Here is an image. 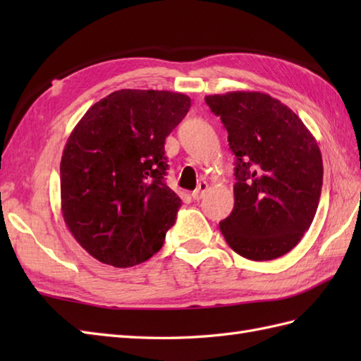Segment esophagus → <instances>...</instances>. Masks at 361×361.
I'll return each instance as SVG.
<instances>
[{"mask_svg": "<svg viewBox=\"0 0 361 361\" xmlns=\"http://www.w3.org/2000/svg\"><path fill=\"white\" fill-rule=\"evenodd\" d=\"M206 190H208V183H206V181H200V183H198L197 189L192 192V198H194V200H197V202L200 200V198L204 195Z\"/></svg>", "mask_w": 361, "mask_h": 361, "instance_id": "34e87169", "label": "esophagus"}]
</instances>
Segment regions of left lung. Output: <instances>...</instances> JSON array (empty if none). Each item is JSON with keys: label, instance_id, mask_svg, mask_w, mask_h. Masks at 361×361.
<instances>
[{"label": "left lung", "instance_id": "1", "mask_svg": "<svg viewBox=\"0 0 361 361\" xmlns=\"http://www.w3.org/2000/svg\"><path fill=\"white\" fill-rule=\"evenodd\" d=\"M235 155L234 209L220 231L237 255L271 260L295 248L315 217L323 158L315 137L278 99L259 91L204 97Z\"/></svg>", "mask_w": 361, "mask_h": 361}]
</instances>
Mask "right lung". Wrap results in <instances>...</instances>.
<instances>
[{"label": "right lung", "mask_w": 361, "mask_h": 361, "mask_svg": "<svg viewBox=\"0 0 361 361\" xmlns=\"http://www.w3.org/2000/svg\"><path fill=\"white\" fill-rule=\"evenodd\" d=\"M189 109L181 93L119 90L91 106L68 137L63 220L99 262L133 267L163 247L181 206L164 181V142Z\"/></svg>", "instance_id": "add662e5"}]
</instances>
